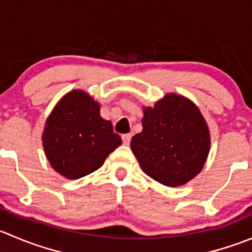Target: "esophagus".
I'll return each instance as SVG.
<instances>
[{
	"label": "esophagus",
	"instance_id": "esophagus-1",
	"mask_svg": "<svg viewBox=\"0 0 252 252\" xmlns=\"http://www.w3.org/2000/svg\"><path fill=\"white\" fill-rule=\"evenodd\" d=\"M131 134H124V135H122V140H123V144L124 145H129L130 144V140H131Z\"/></svg>",
	"mask_w": 252,
	"mask_h": 252
}]
</instances>
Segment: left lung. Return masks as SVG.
Here are the masks:
<instances>
[{"instance_id": "8db88e82", "label": "left lung", "mask_w": 252, "mask_h": 252, "mask_svg": "<svg viewBox=\"0 0 252 252\" xmlns=\"http://www.w3.org/2000/svg\"><path fill=\"white\" fill-rule=\"evenodd\" d=\"M142 131L130 147L142 171L167 187H180L201 172L210 133L196 106L183 96L169 94L154 108H145Z\"/></svg>"}]
</instances>
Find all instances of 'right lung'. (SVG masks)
Listing matches in <instances>:
<instances>
[{
	"mask_svg": "<svg viewBox=\"0 0 252 252\" xmlns=\"http://www.w3.org/2000/svg\"><path fill=\"white\" fill-rule=\"evenodd\" d=\"M121 144L111 122L100 117V105L79 90L58 102L42 135L51 166L69 179L95 172Z\"/></svg>",
	"mask_w": 252,
	"mask_h": 252,
	"instance_id": "obj_1",
	"label": "right lung"
}]
</instances>
